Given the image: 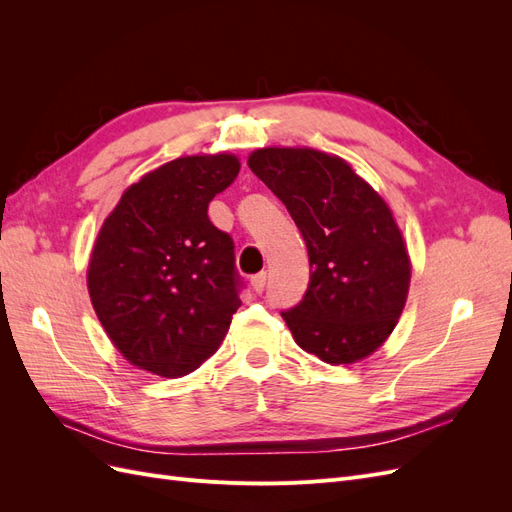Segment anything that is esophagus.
Here are the masks:
<instances>
[{"instance_id":"1","label":"esophagus","mask_w":512,"mask_h":512,"mask_svg":"<svg viewBox=\"0 0 512 512\" xmlns=\"http://www.w3.org/2000/svg\"><path fill=\"white\" fill-rule=\"evenodd\" d=\"M265 286H267V273L260 271L252 277V288L256 294H260V292H265Z\"/></svg>"}]
</instances>
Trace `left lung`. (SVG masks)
Instances as JSON below:
<instances>
[{
    "label": "left lung",
    "mask_w": 512,
    "mask_h": 512,
    "mask_svg": "<svg viewBox=\"0 0 512 512\" xmlns=\"http://www.w3.org/2000/svg\"><path fill=\"white\" fill-rule=\"evenodd\" d=\"M247 166L307 247V292L282 312L294 342L331 365L361 361L391 335L408 297L410 258L391 209L342 158L316 149H258Z\"/></svg>",
    "instance_id": "left-lung-1"
}]
</instances>
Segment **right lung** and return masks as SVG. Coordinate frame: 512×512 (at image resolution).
<instances>
[{"mask_svg": "<svg viewBox=\"0 0 512 512\" xmlns=\"http://www.w3.org/2000/svg\"><path fill=\"white\" fill-rule=\"evenodd\" d=\"M239 168L228 153L173 160L130 185L106 218L87 286L104 331L132 365L179 378L220 348L243 280L232 237L207 209Z\"/></svg>", "mask_w": 512, "mask_h": 512, "instance_id": "obj_1", "label": "right lung"}]
</instances>
